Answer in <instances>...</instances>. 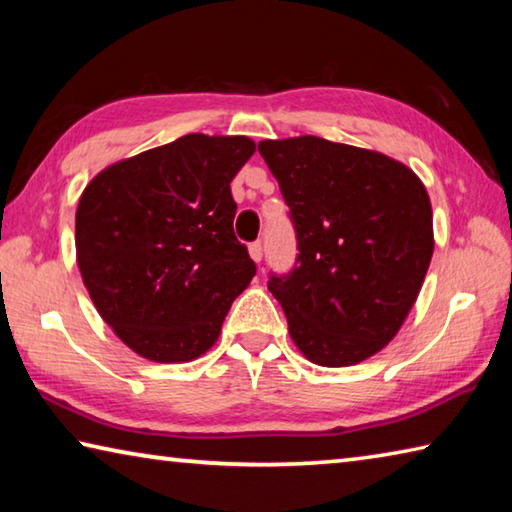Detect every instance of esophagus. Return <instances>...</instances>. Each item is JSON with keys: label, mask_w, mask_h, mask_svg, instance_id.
<instances>
[{"label": "esophagus", "mask_w": 512, "mask_h": 512, "mask_svg": "<svg viewBox=\"0 0 512 512\" xmlns=\"http://www.w3.org/2000/svg\"><path fill=\"white\" fill-rule=\"evenodd\" d=\"M248 253L253 257V262H262V255H264V248H262V241H253V244L248 246Z\"/></svg>", "instance_id": "34e87169"}]
</instances>
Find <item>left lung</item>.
<instances>
[{
    "label": "left lung",
    "mask_w": 512,
    "mask_h": 512,
    "mask_svg": "<svg viewBox=\"0 0 512 512\" xmlns=\"http://www.w3.org/2000/svg\"><path fill=\"white\" fill-rule=\"evenodd\" d=\"M296 230L289 273L268 277L309 361L352 366L393 339L427 275V189L388 155L302 135L259 142Z\"/></svg>",
    "instance_id": "1"
}]
</instances>
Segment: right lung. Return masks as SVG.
Segmentation results:
<instances>
[{
  "instance_id": "1",
  "label": "right lung",
  "mask_w": 512,
  "mask_h": 512,
  "mask_svg": "<svg viewBox=\"0 0 512 512\" xmlns=\"http://www.w3.org/2000/svg\"><path fill=\"white\" fill-rule=\"evenodd\" d=\"M248 137L192 133L103 169L76 210V262L101 318L144 359L180 363L219 339L257 273L232 230Z\"/></svg>"
}]
</instances>
